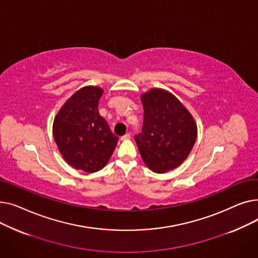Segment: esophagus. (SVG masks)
Masks as SVG:
<instances>
[{"label": "esophagus", "instance_id": "1", "mask_svg": "<svg viewBox=\"0 0 258 258\" xmlns=\"http://www.w3.org/2000/svg\"><path fill=\"white\" fill-rule=\"evenodd\" d=\"M120 139H121L122 141H124V140H128V139H131V135H130V134H125V135H123V136H122Z\"/></svg>", "mask_w": 258, "mask_h": 258}]
</instances>
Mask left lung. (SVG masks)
Segmentation results:
<instances>
[{
    "label": "left lung",
    "instance_id": "obj_1",
    "mask_svg": "<svg viewBox=\"0 0 258 258\" xmlns=\"http://www.w3.org/2000/svg\"><path fill=\"white\" fill-rule=\"evenodd\" d=\"M142 132L135 135V141L144 163L158 173L178 167L197 139L194 118L172 94L161 89L142 95Z\"/></svg>",
    "mask_w": 258,
    "mask_h": 258
}]
</instances>
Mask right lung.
<instances>
[{
	"label": "right lung",
	"mask_w": 258,
	"mask_h": 258,
	"mask_svg": "<svg viewBox=\"0 0 258 258\" xmlns=\"http://www.w3.org/2000/svg\"><path fill=\"white\" fill-rule=\"evenodd\" d=\"M102 92L97 87L80 89L60 108L53 123L54 139L67 163L86 172L102 169L118 142L98 112Z\"/></svg>",
	"instance_id": "right-lung-1"
}]
</instances>
